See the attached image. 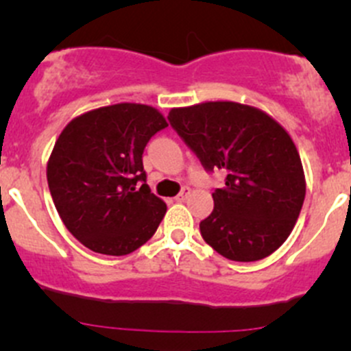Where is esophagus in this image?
I'll use <instances>...</instances> for the list:
<instances>
[{"label": "esophagus", "mask_w": 351, "mask_h": 351, "mask_svg": "<svg viewBox=\"0 0 351 351\" xmlns=\"http://www.w3.org/2000/svg\"><path fill=\"white\" fill-rule=\"evenodd\" d=\"M189 195H190V189H189V186H185V189H183L182 192H180L178 195L175 197V200L176 202H185L186 198H189Z\"/></svg>", "instance_id": "1"}]
</instances>
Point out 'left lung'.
Returning <instances> with one entry per match:
<instances>
[{
    "mask_svg": "<svg viewBox=\"0 0 351 351\" xmlns=\"http://www.w3.org/2000/svg\"><path fill=\"white\" fill-rule=\"evenodd\" d=\"M168 119L205 169L228 173L200 222L204 241L232 261L270 256L292 232L306 197L290 134L267 112L238 101L171 108Z\"/></svg>",
    "mask_w": 351,
    "mask_h": 351,
    "instance_id": "8db88e82",
    "label": "left lung"
}]
</instances>
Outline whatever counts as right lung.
Here are the masks:
<instances>
[{
    "mask_svg": "<svg viewBox=\"0 0 351 351\" xmlns=\"http://www.w3.org/2000/svg\"><path fill=\"white\" fill-rule=\"evenodd\" d=\"M165 127L159 110L125 101L81 113L59 134L49 190L67 231L88 250L122 256L153 238L166 204L147 186L143 153Z\"/></svg>",
    "mask_w": 351,
    "mask_h": 351,
    "instance_id": "obj_1",
    "label": "right lung"
}]
</instances>
